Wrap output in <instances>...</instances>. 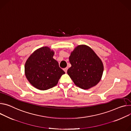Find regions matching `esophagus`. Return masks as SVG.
Here are the masks:
<instances>
[{"instance_id":"esophagus-1","label":"esophagus","mask_w":131,"mask_h":131,"mask_svg":"<svg viewBox=\"0 0 131 131\" xmlns=\"http://www.w3.org/2000/svg\"><path fill=\"white\" fill-rule=\"evenodd\" d=\"M67 69H68V67H65L63 69V70L65 71V73H67Z\"/></svg>"}]
</instances>
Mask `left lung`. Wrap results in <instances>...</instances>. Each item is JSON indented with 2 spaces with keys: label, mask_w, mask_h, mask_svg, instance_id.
<instances>
[{
  "label": "left lung",
  "mask_w": 131,
  "mask_h": 131,
  "mask_svg": "<svg viewBox=\"0 0 131 131\" xmlns=\"http://www.w3.org/2000/svg\"><path fill=\"white\" fill-rule=\"evenodd\" d=\"M69 59L72 66L67 70V74L77 87L88 89L100 81L103 65L90 47L85 45L77 46Z\"/></svg>",
  "instance_id": "left-lung-1"
}]
</instances>
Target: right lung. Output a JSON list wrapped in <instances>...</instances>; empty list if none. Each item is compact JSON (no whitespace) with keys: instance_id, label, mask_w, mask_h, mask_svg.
Returning a JSON list of instances; mask_svg holds the SVG:
<instances>
[{"instance_id":"add662e5","label":"right lung","mask_w":131,"mask_h":131,"mask_svg":"<svg viewBox=\"0 0 131 131\" xmlns=\"http://www.w3.org/2000/svg\"><path fill=\"white\" fill-rule=\"evenodd\" d=\"M54 54L49 47H42L34 51L27 59L25 75L35 88L41 90L53 88L65 73L53 58Z\"/></svg>"}]
</instances>
